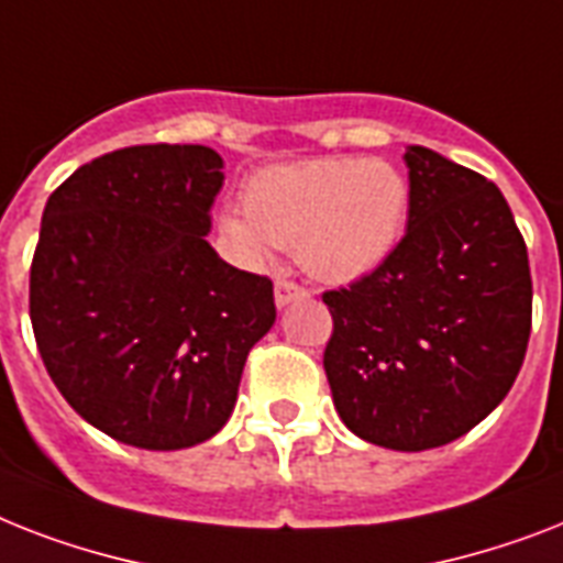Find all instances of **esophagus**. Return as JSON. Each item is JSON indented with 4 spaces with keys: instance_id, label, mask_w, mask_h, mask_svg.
Here are the masks:
<instances>
[{
    "instance_id": "1",
    "label": "esophagus",
    "mask_w": 563,
    "mask_h": 563,
    "mask_svg": "<svg viewBox=\"0 0 563 563\" xmlns=\"http://www.w3.org/2000/svg\"><path fill=\"white\" fill-rule=\"evenodd\" d=\"M309 295V291L306 289H300V286H297V283H291V280H277L274 283V303L280 306H289L291 300H300V297H306Z\"/></svg>"
}]
</instances>
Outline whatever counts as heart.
<instances>
[{
    "instance_id": "obj_1",
    "label": "heart",
    "mask_w": 563,
    "mask_h": 563,
    "mask_svg": "<svg viewBox=\"0 0 563 563\" xmlns=\"http://www.w3.org/2000/svg\"><path fill=\"white\" fill-rule=\"evenodd\" d=\"M245 213L222 210L219 234L236 257L266 263L295 249L323 283H353L382 268L408 228L410 185L382 158H309L274 164L245 181Z\"/></svg>"
}]
</instances>
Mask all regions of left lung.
I'll use <instances>...</instances> for the list:
<instances>
[{"label": "left lung", "instance_id": "8db88e82", "mask_svg": "<svg viewBox=\"0 0 563 563\" xmlns=\"http://www.w3.org/2000/svg\"><path fill=\"white\" fill-rule=\"evenodd\" d=\"M408 231L385 266L327 291L332 401L393 451L460 440L506 399L527 355L532 277L504 194L428 147L405 153Z\"/></svg>", "mask_w": 563, "mask_h": 563}]
</instances>
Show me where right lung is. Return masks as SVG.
<instances>
[{"label": "right lung", "mask_w": 563, "mask_h": 563, "mask_svg": "<svg viewBox=\"0 0 563 563\" xmlns=\"http://www.w3.org/2000/svg\"><path fill=\"white\" fill-rule=\"evenodd\" d=\"M222 167L202 144L123 147L45 202L36 346L63 399L123 445L178 451L222 431L251 346L277 318L272 280L205 240Z\"/></svg>", "instance_id": "right-lung-1"}]
</instances>
